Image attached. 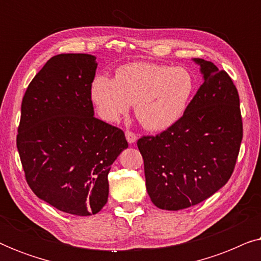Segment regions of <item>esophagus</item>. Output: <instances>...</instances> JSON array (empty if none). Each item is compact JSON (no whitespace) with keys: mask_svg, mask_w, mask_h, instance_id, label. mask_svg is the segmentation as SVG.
Masks as SVG:
<instances>
[{"mask_svg":"<svg viewBox=\"0 0 261 261\" xmlns=\"http://www.w3.org/2000/svg\"><path fill=\"white\" fill-rule=\"evenodd\" d=\"M124 134H126V139H127V141L129 142V144H134V142L138 140L137 134L133 133V132L126 130V133H124Z\"/></svg>","mask_w":261,"mask_h":261,"instance_id":"1","label":"esophagus"}]
</instances>
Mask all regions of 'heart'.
<instances>
[{"instance_id":"b5f03b06","label":"heart","mask_w":261,"mask_h":261,"mask_svg":"<svg viewBox=\"0 0 261 261\" xmlns=\"http://www.w3.org/2000/svg\"><path fill=\"white\" fill-rule=\"evenodd\" d=\"M195 88L194 74L185 67L135 62L120 66L115 78L97 74L91 83V96L99 115L108 122H117L134 103L142 126L160 132L183 117Z\"/></svg>"}]
</instances>
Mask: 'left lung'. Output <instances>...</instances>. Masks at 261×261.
Wrapping results in <instances>:
<instances>
[{"label": "left lung", "mask_w": 261, "mask_h": 261, "mask_svg": "<svg viewBox=\"0 0 261 261\" xmlns=\"http://www.w3.org/2000/svg\"><path fill=\"white\" fill-rule=\"evenodd\" d=\"M203 84L176 124L142 137L146 189L155 206L180 210L196 205L229 180L242 140L240 98L223 70L195 58Z\"/></svg>", "instance_id": "1"}]
</instances>
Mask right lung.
<instances>
[{
    "label": "right lung",
    "instance_id": "1",
    "mask_svg": "<svg viewBox=\"0 0 261 261\" xmlns=\"http://www.w3.org/2000/svg\"><path fill=\"white\" fill-rule=\"evenodd\" d=\"M96 57H52L28 85L16 146L26 180L39 198L77 216L108 201V173L128 147L120 128L94 116Z\"/></svg>",
    "mask_w": 261,
    "mask_h": 261
}]
</instances>
